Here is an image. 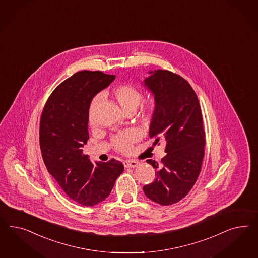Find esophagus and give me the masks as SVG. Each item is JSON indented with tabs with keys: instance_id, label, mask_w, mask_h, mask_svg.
<instances>
[{
	"instance_id": "1",
	"label": "esophagus",
	"mask_w": 258,
	"mask_h": 258,
	"mask_svg": "<svg viewBox=\"0 0 258 258\" xmlns=\"http://www.w3.org/2000/svg\"><path fill=\"white\" fill-rule=\"evenodd\" d=\"M138 162H136V161H130V160H127V161H125L124 162V166H125V168H130V167H136L137 165H138Z\"/></svg>"
}]
</instances>
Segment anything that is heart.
Returning a JSON list of instances; mask_svg holds the SVG:
<instances>
[{"label":"heart","instance_id":"heart-1","mask_svg":"<svg viewBox=\"0 0 258 258\" xmlns=\"http://www.w3.org/2000/svg\"><path fill=\"white\" fill-rule=\"evenodd\" d=\"M112 94L114 95L115 99L117 100L118 104L121 106L123 110H125V112H128V111L134 112V110L140 105L142 97H143V94L137 88L130 84H122L115 87L112 91ZM101 99L102 94H96L91 102L90 108H89L90 120H93L94 111L99 102L101 101ZM155 108H156L155 99L153 97H149L143 102L142 113L145 116L149 117L154 112ZM139 137H140L139 133L135 130H127L124 133L114 136L112 139V145L119 151L125 152L130 150L133 143L138 140Z\"/></svg>","mask_w":258,"mask_h":258}]
</instances>
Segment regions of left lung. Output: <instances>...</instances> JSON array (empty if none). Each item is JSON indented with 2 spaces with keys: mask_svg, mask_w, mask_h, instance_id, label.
Instances as JSON below:
<instances>
[{
  "mask_svg": "<svg viewBox=\"0 0 258 258\" xmlns=\"http://www.w3.org/2000/svg\"><path fill=\"white\" fill-rule=\"evenodd\" d=\"M144 83L154 95L156 108L151 118L149 137L153 146L165 143L161 164L147 160L157 169L156 179L143 190L161 205L180 202L194 186L202 169L205 133L198 96L183 78L170 71L149 72Z\"/></svg>",
  "mask_w": 258,
  "mask_h": 258,
  "instance_id": "1",
  "label": "left lung"
}]
</instances>
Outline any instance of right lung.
I'll return each mask as SVG.
<instances>
[{
  "label": "right lung",
  "instance_id": "right-lung-1",
  "mask_svg": "<svg viewBox=\"0 0 258 258\" xmlns=\"http://www.w3.org/2000/svg\"><path fill=\"white\" fill-rule=\"evenodd\" d=\"M115 79L100 71H80L55 88L43 108L39 145L47 170L74 202L93 206L108 198L124 171L121 162L93 164L82 148L89 139V108L94 95Z\"/></svg>",
  "mask_w": 258,
  "mask_h": 258
}]
</instances>
